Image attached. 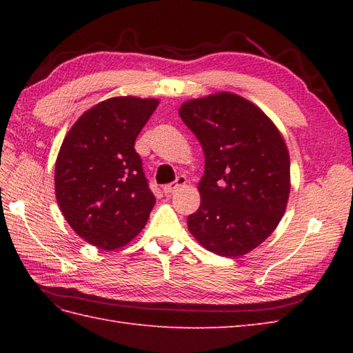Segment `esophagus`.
Instances as JSON below:
<instances>
[{"instance_id": "esophagus-1", "label": "esophagus", "mask_w": 353, "mask_h": 353, "mask_svg": "<svg viewBox=\"0 0 353 353\" xmlns=\"http://www.w3.org/2000/svg\"><path fill=\"white\" fill-rule=\"evenodd\" d=\"M185 183H186V177H185V176H179L174 182H171V183L163 186V192H165V194L174 192L176 190L181 188V186H183Z\"/></svg>"}]
</instances>
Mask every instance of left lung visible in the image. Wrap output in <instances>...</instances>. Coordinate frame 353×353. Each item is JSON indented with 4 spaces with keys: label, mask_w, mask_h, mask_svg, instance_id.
I'll return each instance as SVG.
<instances>
[{
    "label": "left lung",
    "mask_w": 353,
    "mask_h": 353,
    "mask_svg": "<svg viewBox=\"0 0 353 353\" xmlns=\"http://www.w3.org/2000/svg\"><path fill=\"white\" fill-rule=\"evenodd\" d=\"M205 152L201 203L188 216L197 241L220 256L253 250L279 224L290 194V156L264 112L220 92L179 109Z\"/></svg>",
    "instance_id": "1"
}]
</instances>
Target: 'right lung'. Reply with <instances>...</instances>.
<instances>
[{"label": "right lung", "instance_id": "right-lung-1", "mask_svg": "<svg viewBox=\"0 0 353 353\" xmlns=\"http://www.w3.org/2000/svg\"><path fill=\"white\" fill-rule=\"evenodd\" d=\"M159 101L115 97L81 115L56 161V199L79 236L115 250L137 236L156 203L134 141Z\"/></svg>", "mask_w": 353, "mask_h": 353}]
</instances>
